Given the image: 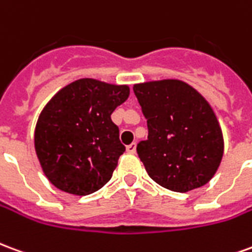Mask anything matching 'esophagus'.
Here are the masks:
<instances>
[{"label": "esophagus", "instance_id": "esophagus-1", "mask_svg": "<svg viewBox=\"0 0 252 252\" xmlns=\"http://www.w3.org/2000/svg\"><path fill=\"white\" fill-rule=\"evenodd\" d=\"M126 153L128 154L136 153V143H132V144H129V146H126Z\"/></svg>", "mask_w": 252, "mask_h": 252}]
</instances>
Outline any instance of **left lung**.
<instances>
[{"label": "left lung", "mask_w": 252, "mask_h": 252, "mask_svg": "<svg viewBox=\"0 0 252 252\" xmlns=\"http://www.w3.org/2000/svg\"><path fill=\"white\" fill-rule=\"evenodd\" d=\"M147 119L148 139L137 144L146 171L166 189L186 193L213 178L224 137L205 97L180 79L133 85Z\"/></svg>", "instance_id": "left-lung-1"}]
</instances>
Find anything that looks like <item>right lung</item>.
I'll use <instances>...</instances> for the list:
<instances>
[{
  "instance_id": "1",
  "label": "right lung",
  "mask_w": 252,
  "mask_h": 252,
  "mask_svg": "<svg viewBox=\"0 0 252 252\" xmlns=\"http://www.w3.org/2000/svg\"><path fill=\"white\" fill-rule=\"evenodd\" d=\"M128 97V85L81 78L47 102L36 123L35 151L55 188L88 195L109 182L126 151L110 115Z\"/></svg>"
}]
</instances>
